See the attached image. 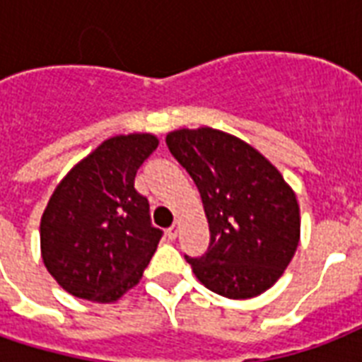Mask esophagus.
<instances>
[{
  "instance_id": "obj_1",
  "label": "esophagus",
  "mask_w": 362,
  "mask_h": 362,
  "mask_svg": "<svg viewBox=\"0 0 362 362\" xmlns=\"http://www.w3.org/2000/svg\"><path fill=\"white\" fill-rule=\"evenodd\" d=\"M176 233H178V229H176V223H175V226H170L169 229H167V237H169V240H175Z\"/></svg>"
}]
</instances>
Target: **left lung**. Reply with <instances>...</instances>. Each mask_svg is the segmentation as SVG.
<instances>
[{
	"mask_svg": "<svg viewBox=\"0 0 362 362\" xmlns=\"http://www.w3.org/2000/svg\"><path fill=\"white\" fill-rule=\"evenodd\" d=\"M165 141L195 182L209 220V252L199 259L186 255L193 274L227 298H252L270 289L300 240L291 186L263 153L226 131L184 127Z\"/></svg>",
	"mask_w": 362,
	"mask_h": 362,
	"instance_id": "1",
	"label": "left lung"
}]
</instances>
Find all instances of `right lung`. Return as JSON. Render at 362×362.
<instances>
[{
  "label": "right lung",
  "mask_w": 362,
  "mask_h": 362,
  "mask_svg": "<svg viewBox=\"0 0 362 362\" xmlns=\"http://www.w3.org/2000/svg\"><path fill=\"white\" fill-rule=\"evenodd\" d=\"M158 144L152 133L110 136L48 199L41 218L42 263L73 297L116 303L142 278L163 233L150 223L135 175Z\"/></svg>",
  "instance_id": "1"
}]
</instances>
